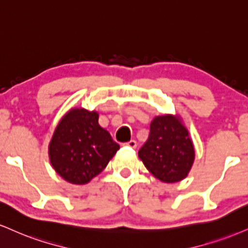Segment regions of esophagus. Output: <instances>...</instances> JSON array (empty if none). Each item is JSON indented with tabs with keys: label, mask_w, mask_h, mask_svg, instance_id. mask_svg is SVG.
<instances>
[{
	"label": "esophagus",
	"mask_w": 248,
	"mask_h": 248,
	"mask_svg": "<svg viewBox=\"0 0 248 248\" xmlns=\"http://www.w3.org/2000/svg\"><path fill=\"white\" fill-rule=\"evenodd\" d=\"M124 145H126V147H130V148H136L137 142L135 141V140H130V141L124 143Z\"/></svg>",
	"instance_id": "esophagus-1"
}]
</instances>
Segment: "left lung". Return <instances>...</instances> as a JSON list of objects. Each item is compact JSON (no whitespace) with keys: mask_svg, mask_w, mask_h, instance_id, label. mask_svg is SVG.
<instances>
[{"mask_svg":"<svg viewBox=\"0 0 248 248\" xmlns=\"http://www.w3.org/2000/svg\"><path fill=\"white\" fill-rule=\"evenodd\" d=\"M194 156L188 130L172 115L156 116L151 121L148 141L139 151L145 168L164 183H177L186 178Z\"/></svg>","mask_w":248,"mask_h":248,"instance_id":"1","label":"left lung"}]
</instances>
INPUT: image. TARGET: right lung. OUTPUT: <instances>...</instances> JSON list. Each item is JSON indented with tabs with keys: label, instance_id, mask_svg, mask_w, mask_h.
Listing matches in <instances>:
<instances>
[{
	"label": "right lung",
	"instance_id": "obj_1",
	"mask_svg": "<svg viewBox=\"0 0 248 248\" xmlns=\"http://www.w3.org/2000/svg\"><path fill=\"white\" fill-rule=\"evenodd\" d=\"M119 148L99 126L97 112L74 108L56 127L49 143V159L64 180L83 185L106 168Z\"/></svg>",
	"mask_w": 248,
	"mask_h": 248
}]
</instances>
